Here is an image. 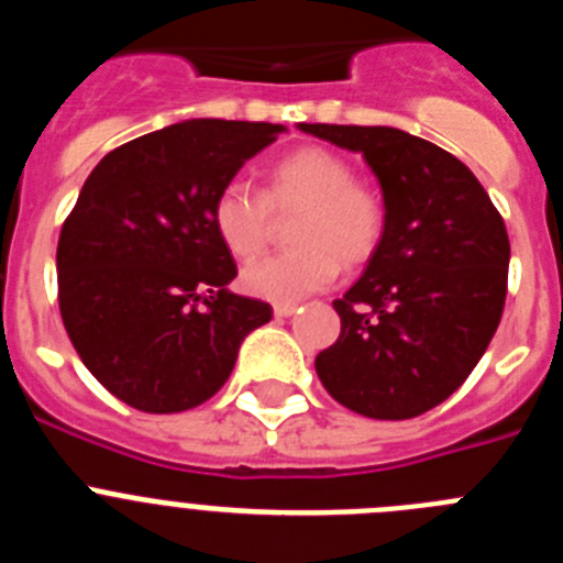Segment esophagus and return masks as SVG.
Segmentation results:
<instances>
[{
  "mask_svg": "<svg viewBox=\"0 0 563 563\" xmlns=\"http://www.w3.org/2000/svg\"><path fill=\"white\" fill-rule=\"evenodd\" d=\"M296 310H298V305H282V301H278V305H273V316L276 318H290Z\"/></svg>",
  "mask_w": 563,
  "mask_h": 563,
  "instance_id": "1",
  "label": "esophagus"
}]
</instances>
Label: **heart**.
I'll list each match as a JSON object with an SVG mask.
<instances>
[{
	"instance_id": "obj_1",
	"label": "heart",
	"mask_w": 563,
	"mask_h": 563,
	"mask_svg": "<svg viewBox=\"0 0 563 563\" xmlns=\"http://www.w3.org/2000/svg\"><path fill=\"white\" fill-rule=\"evenodd\" d=\"M271 211H301L292 225L296 251L253 258L242 267L251 296L292 305L332 285L343 265H363L380 247L386 208L369 186L355 180V166L324 146H301L273 163L262 194L231 183L211 206L213 231L236 258L262 251Z\"/></svg>"
}]
</instances>
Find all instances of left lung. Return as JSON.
<instances>
[{
  "label": "left lung",
  "mask_w": 563,
  "mask_h": 563,
  "mask_svg": "<svg viewBox=\"0 0 563 563\" xmlns=\"http://www.w3.org/2000/svg\"><path fill=\"white\" fill-rule=\"evenodd\" d=\"M363 154L386 231L366 271L338 298L341 335L316 372L341 406L372 420L434 409L474 372L499 327L510 239L474 172L395 126L298 123Z\"/></svg>",
  "instance_id": "8db88e82"
}]
</instances>
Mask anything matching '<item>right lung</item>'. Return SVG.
<instances>
[{
    "label": "right lung",
    "mask_w": 563,
    "mask_h": 563,
    "mask_svg": "<svg viewBox=\"0 0 563 563\" xmlns=\"http://www.w3.org/2000/svg\"><path fill=\"white\" fill-rule=\"evenodd\" d=\"M282 123L191 118L109 152L58 236V307L84 366L148 415L206 402L239 346L273 318L236 296L211 222L217 194Z\"/></svg>",
    "instance_id": "add662e5"
}]
</instances>
